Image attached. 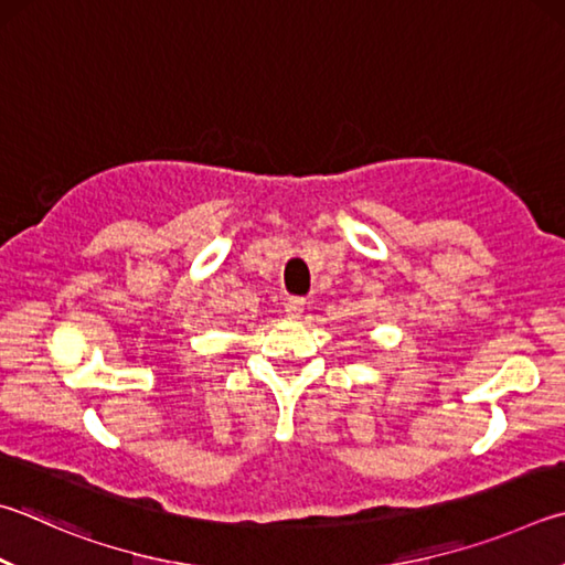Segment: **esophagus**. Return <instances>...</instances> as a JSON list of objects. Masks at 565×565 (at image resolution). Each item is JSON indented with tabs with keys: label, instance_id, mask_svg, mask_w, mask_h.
Here are the masks:
<instances>
[{
	"label": "esophagus",
	"instance_id": "34e87169",
	"mask_svg": "<svg viewBox=\"0 0 565 565\" xmlns=\"http://www.w3.org/2000/svg\"><path fill=\"white\" fill-rule=\"evenodd\" d=\"M306 309V301L301 299V296H289L284 303V311H286V318H301Z\"/></svg>",
	"mask_w": 565,
	"mask_h": 565
}]
</instances>
